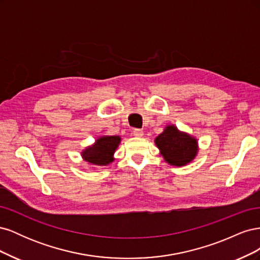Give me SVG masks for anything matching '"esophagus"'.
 <instances>
[{"mask_svg":"<svg viewBox=\"0 0 260 260\" xmlns=\"http://www.w3.org/2000/svg\"><path fill=\"white\" fill-rule=\"evenodd\" d=\"M132 135L135 136V137H137V138H142L144 136V133H143V131L141 130V129H135V130L132 131Z\"/></svg>","mask_w":260,"mask_h":260,"instance_id":"obj_1","label":"esophagus"}]
</instances>
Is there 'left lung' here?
<instances>
[{
  "mask_svg": "<svg viewBox=\"0 0 260 260\" xmlns=\"http://www.w3.org/2000/svg\"><path fill=\"white\" fill-rule=\"evenodd\" d=\"M164 159L171 166L182 167L190 164L199 152L198 139L184 131H180L175 124H168L155 139Z\"/></svg>",
  "mask_w": 260,
  "mask_h": 260,
  "instance_id": "1",
  "label": "left lung"
}]
</instances>
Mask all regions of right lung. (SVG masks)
Instances as JSON below:
<instances>
[{
    "label": "right lung",
    "mask_w": 260,
    "mask_h": 260,
    "mask_svg": "<svg viewBox=\"0 0 260 260\" xmlns=\"http://www.w3.org/2000/svg\"><path fill=\"white\" fill-rule=\"evenodd\" d=\"M121 142L119 136H103L81 152L82 159L90 166H106L114 161V154Z\"/></svg>",
    "instance_id": "1"
}]
</instances>
